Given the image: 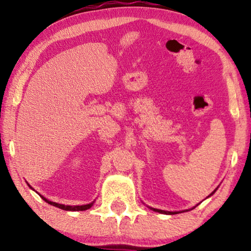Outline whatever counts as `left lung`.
Here are the masks:
<instances>
[{
  "label": "left lung",
  "instance_id": "8db88e82",
  "mask_svg": "<svg viewBox=\"0 0 251 251\" xmlns=\"http://www.w3.org/2000/svg\"><path fill=\"white\" fill-rule=\"evenodd\" d=\"M216 191V190H215ZM214 191V192H215ZM214 192H212V194H214ZM212 194H210V196H211ZM209 197V196H208ZM152 210H153V211H155V212H160V214H165V215H175V214H178L177 211H165V210H159V209H154V208H151Z\"/></svg>",
  "mask_w": 251,
  "mask_h": 251
}]
</instances>
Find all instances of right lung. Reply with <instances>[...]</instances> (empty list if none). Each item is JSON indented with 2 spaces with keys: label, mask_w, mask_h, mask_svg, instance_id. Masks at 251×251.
<instances>
[{
  "label": "right lung",
  "mask_w": 251,
  "mask_h": 251,
  "mask_svg": "<svg viewBox=\"0 0 251 251\" xmlns=\"http://www.w3.org/2000/svg\"><path fill=\"white\" fill-rule=\"evenodd\" d=\"M30 186V185H29ZM42 200L45 201H47L48 204H50V205L53 206H56V208L59 209H62V210H66V211H83V210H87L89 208H92V205H93V203H89V204H85V205H65V204H59V203H55V201H48L47 198H45L43 196H41Z\"/></svg>",
  "instance_id": "add662e5"
}]
</instances>
